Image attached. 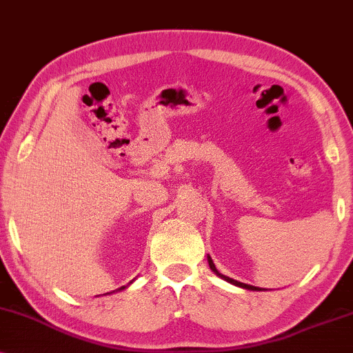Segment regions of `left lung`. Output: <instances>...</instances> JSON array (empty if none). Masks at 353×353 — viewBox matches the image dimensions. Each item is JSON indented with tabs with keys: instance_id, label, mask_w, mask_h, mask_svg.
<instances>
[{
	"instance_id": "1",
	"label": "left lung",
	"mask_w": 353,
	"mask_h": 353,
	"mask_svg": "<svg viewBox=\"0 0 353 353\" xmlns=\"http://www.w3.org/2000/svg\"><path fill=\"white\" fill-rule=\"evenodd\" d=\"M208 265H210V270L214 272L216 276H219L221 279H224L225 283H229V284H234V285H237V288H242V289H247V290H266V289H261V288H255V285H250V284H243V283H241V281H236V279H232V278H229V276H224V274H221V272L216 270V266H214V263H213V260H211V256L208 255Z\"/></svg>"
}]
</instances>
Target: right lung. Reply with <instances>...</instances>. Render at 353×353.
<instances>
[{"instance_id": "right-lung-1", "label": "right lung", "mask_w": 353, "mask_h": 353, "mask_svg": "<svg viewBox=\"0 0 353 353\" xmlns=\"http://www.w3.org/2000/svg\"><path fill=\"white\" fill-rule=\"evenodd\" d=\"M132 283H134V281H130L129 284H132ZM122 289H125V285H122V288H121V289H117V290H122ZM112 292H114V290H112ZM112 292H108V294H112Z\"/></svg>"}]
</instances>
